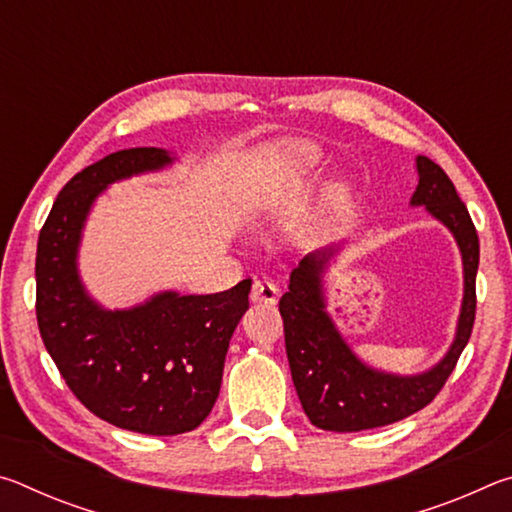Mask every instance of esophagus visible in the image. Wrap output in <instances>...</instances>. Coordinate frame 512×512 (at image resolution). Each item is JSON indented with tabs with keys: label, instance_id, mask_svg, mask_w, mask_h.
<instances>
[{
	"label": "esophagus",
	"instance_id": "1",
	"mask_svg": "<svg viewBox=\"0 0 512 512\" xmlns=\"http://www.w3.org/2000/svg\"><path fill=\"white\" fill-rule=\"evenodd\" d=\"M277 296H280V289L268 277H259V280L253 282V289H250V300L262 302V305H275Z\"/></svg>",
	"mask_w": 512,
	"mask_h": 512
}]
</instances>
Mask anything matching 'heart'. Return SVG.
Returning <instances> with one entry per match:
<instances>
[{
    "label": "heart",
    "mask_w": 512,
    "mask_h": 512,
    "mask_svg": "<svg viewBox=\"0 0 512 512\" xmlns=\"http://www.w3.org/2000/svg\"><path fill=\"white\" fill-rule=\"evenodd\" d=\"M293 155H296L298 162H305V164H311V162L318 160L316 149H314V146H309V144L296 146V149H293Z\"/></svg>",
    "instance_id": "heart-1"
}]
</instances>
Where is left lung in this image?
Wrapping results in <instances>:
<instances>
[{"instance_id":"8db88e82","label":"left lung","mask_w":512,"mask_h":512,"mask_svg":"<svg viewBox=\"0 0 512 512\" xmlns=\"http://www.w3.org/2000/svg\"><path fill=\"white\" fill-rule=\"evenodd\" d=\"M418 173L420 183L411 203L427 205V210L454 232L463 253L465 298L456 341L447 357L424 375L395 377L370 370L354 357L325 314L320 273L334 255V248L305 257L291 271L289 291L280 298V314L293 386L307 418L318 429H375L418 413L443 391L470 341L476 314L479 235L447 173L427 155H418Z\"/></svg>"}]
</instances>
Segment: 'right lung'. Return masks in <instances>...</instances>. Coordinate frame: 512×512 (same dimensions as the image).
Returning <instances> with one entry per match:
<instances>
[{
  "label": "right lung",
  "mask_w": 512,
  "mask_h": 512,
  "mask_svg": "<svg viewBox=\"0 0 512 512\" xmlns=\"http://www.w3.org/2000/svg\"><path fill=\"white\" fill-rule=\"evenodd\" d=\"M142 146L110 153L60 189L36 255V318L69 391L115 427L176 436L196 429L219 397L230 336L248 309L250 280L210 296L160 293L142 307L106 311L85 296L76 246L106 185L169 164Z\"/></svg>",
  "instance_id": "add662e5"
}]
</instances>
